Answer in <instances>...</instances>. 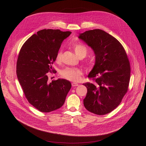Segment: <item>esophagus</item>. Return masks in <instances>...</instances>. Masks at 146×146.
<instances>
[{"instance_id":"esophagus-1","label":"esophagus","mask_w":146,"mask_h":146,"mask_svg":"<svg viewBox=\"0 0 146 146\" xmlns=\"http://www.w3.org/2000/svg\"><path fill=\"white\" fill-rule=\"evenodd\" d=\"M72 86H73V87H74V86H78L79 85V84H78V83H75V82H73V83H72Z\"/></svg>"}]
</instances>
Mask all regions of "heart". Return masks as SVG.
<instances>
[{
    "label": "heart",
    "mask_w": 146,
    "mask_h": 146,
    "mask_svg": "<svg viewBox=\"0 0 146 146\" xmlns=\"http://www.w3.org/2000/svg\"><path fill=\"white\" fill-rule=\"evenodd\" d=\"M73 48L79 57L80 56H83L85 57L87 54L88 48L86 46L81 42L74 43L73 45ZM62 57V51L59 50L56 55V60L60 61ZM82 75V72L79 68H70L67 67L61 72V76L64 79H66L70 81L79 82L81 80Z\"/></svg>",
    "instance_id": "1"
}]
</instances>
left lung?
Returning <instances> with one entry per match:
<instances>
[{"label": "left lung", "mask_w": 146, "mask_h": 146, "mask_svg": "<svg viewBox=\"0 0 146 146\" xmlns=\"http://www.w3.org/2000/svg\"><path fill=\"white\" fill-rule=\"evenodd\" d=\"M79 38L95 54V64L88 75L93 82L83 83L88 90L84 106L96 115L108 113L128 89L131 67L126 51L115 38L101 29L87 31Z\"/></svg>", "instance_id": "obj_1"}]
</instances>
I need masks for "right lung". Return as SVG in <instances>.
Returning a JSON list of instances; mask_svg holds the SVG:
<instances>
[{"instance_id":"1","label":"right lung","mask_w":146,"mask_h":146,"mask_svg":"<svg viewBox=\"0 0 146 146\" xmlns=\"http://www.w3.org/2000/svg\"><path fill=\"white\" fill-rule=\"evenodd\" d=\"M71 33L42 29L29 38L20 50L17 62L18 79L29 103L40 112L61 108L72 87L66 79L48 82V73L54 72L51 65L56 53Z\"/></svg>"}]
</instances>
